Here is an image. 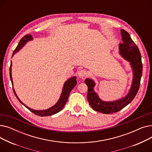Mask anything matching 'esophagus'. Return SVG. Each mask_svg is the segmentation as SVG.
<instances>
[{"label": "esophagus", "instance_id": "esophagus-1", "mask_svg": "<svg viewBox=\"0 0 152 152\" xmlns=\"http://www.w3.org/2000/svg\"><path fill=\"white\" fill-rule=\"evenodd\" d=\"M86 76H87V73L84 70H80L78 72V76L80 78L84 79Z\"/></svg>", "mask_w": 152, "mask_h": 152}]
</instances>
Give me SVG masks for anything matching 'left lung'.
<instances>
[{"label":"left lung","instance_id":"left-lung-1","mask_svg":"<svg viewBox=\"0 0 152 152\" xmlns=\"http://www.w3.org/2000/svg\"><path fill=\"white\" fill-rule=\"evenodd\" d=\"M121 35L123 43L119 44V53L124 59L129 62L133 74L132 84L127 94L116 100L103 101L94 91L95 83L93 79L87 78L85 80V83L88 87L87 100L90 105L95 111L103 114L118 112L129 104L136 95L140 86L142 75V63L139 48L127 31L121 29Z\"/></svg>","mask_w":152,"mask_h":152}]
</instances>
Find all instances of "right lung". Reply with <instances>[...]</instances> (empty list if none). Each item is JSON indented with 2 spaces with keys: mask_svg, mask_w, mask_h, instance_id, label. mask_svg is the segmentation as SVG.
I'll return each instance as SVG.
<instances>
[{
  "mask_svg": "<svg viewBox=\"0 0 152 152\" xmlns=\"http://www.w3.org/2000/svg\"><path fill=\"white\" fill-rule=\"evenodd\" d=\"M33 40V37L31 36V35L30 34H28L24 36L21 40L20 41L18 45V46L16 48L15 50H14L12 57L13 56L17 53L18 51H20L22 48L25 45V44L30 41ZM12 63L11 61V63H10V80L12 81V84L13 86V92L15 95L16 97L17 98V99L19 100V102L23 104L24 106H25L26 108H27L29 110H30L31 112H33V113H34L36 115L38 116H51L52 115L56 114L58 113L60 111H61L63 108L64 107V106L65 105L66 103L68 100V97L69 95L70 92L72 91L74 87H75V86L77 84V81H76V76H73L71 77L70 78H69L67 81H66L63 84V87L62 89V92L61 93L60 97L58 99V100L57 101V102L55 103V104L51 107L49 108H47L45 110H34L33 108H31L29 107H28V106H26L25 103H23L20 99L18 98V97L17 96V94H16V92L13 88V80H12Z\"/></svg>",
  "mask_w": 152,
  "mask_h": 152,
  "instance_id": "add662e5",
  "label": "right lung"
}]
</instances>
